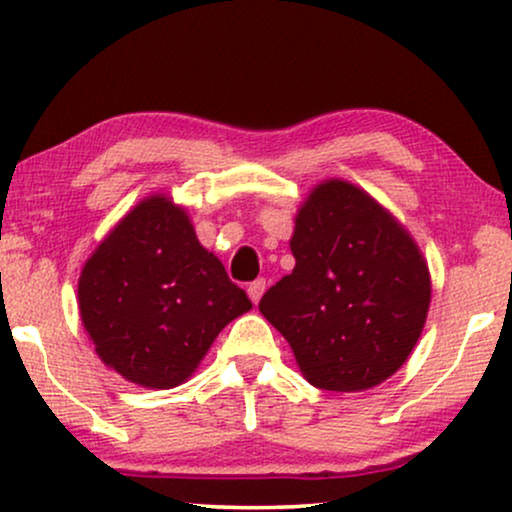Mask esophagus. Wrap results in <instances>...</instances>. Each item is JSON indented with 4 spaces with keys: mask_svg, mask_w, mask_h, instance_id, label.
Masks as SVG:
<instances>
[{
    "mask_svg": "<svg viewBox=\"0 0 512 512\" xmlns=\"http://www.w3.org/2000/svg\"><path fill=\"white\" fill-rule=\"evenodd\" d=\"M263 291H265V279L263 277H258V279H254V282L249 284V289H247V293H249V298L254 300V303H258V300H261V296H263Z\"/></svg>",
    "mask_w": 512,
    "mask_h": 512,
    "instance_id": "1",
    "label": "esophagus"
}]
</instances>
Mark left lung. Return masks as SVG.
<instances>
[{
	"instance_id": "8db88e82",
	"label": "left lung",
	"mask_w": 512,
	"mask_h": 512,
	"mask_svg": "<svg viewBox=\"0 0 512 512\" xmlns=\"http://www.w3.org/2000/svg\"><path fill=\"white\" fill-rule=\"evenodd\" d=\"M296 268L258 310L284 335L305 380L363 391L396 373L422 335L431 277L408 230L340 179L303 202L291 237Z\"/></svg>"
}]
</instances>
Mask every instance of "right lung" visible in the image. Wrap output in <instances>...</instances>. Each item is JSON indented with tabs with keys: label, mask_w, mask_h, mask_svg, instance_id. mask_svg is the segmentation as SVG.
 Returning a JSON list of instances; mask_svg holds the SVG:
<instances>
[{
	"label": "right lung",
	"mask_w": 512,
	"mask_h": 512,
	"mask_svg": "<svg viewBox=\"0 0 512 512\" xmlns=\"http://www.w3.org/2000/svg\"><path fill=\"white\" fill-rule=\"evenodd\" d=\"M79 310L109 368L139 387L172 389L251 300L198 242L184 209L151 195L83 265Z\"/></svg>",
	"instance_id": "right-lung-1"
}]
</instances>
